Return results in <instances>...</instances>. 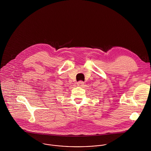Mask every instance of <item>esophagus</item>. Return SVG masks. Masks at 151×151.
<instances>
[{"instance_id":"esophagus-1","label":"esophagus","mask_w":151,"mask_h":151,"mask_svg":"<svg viewBox=\"0 0 151 151\" xmlns=\"http://www.w3.org/2000/svg\"><path fill=\"white\" fill-rule=\"evenodd\" d=\"M84 83L83 81H80L77 83V86H80V87H82V86H84Z\"/></svg>"}]
</instances>
